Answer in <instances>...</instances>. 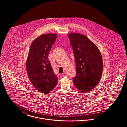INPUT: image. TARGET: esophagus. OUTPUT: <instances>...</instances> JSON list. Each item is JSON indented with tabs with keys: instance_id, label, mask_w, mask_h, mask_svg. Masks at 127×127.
<instances>
[{
	"instance_id": "obj_1",
	"label": "esophagus",
	"mask_w": 127,
	"mask_h": 127,
	"mask_svg": "<svg viewBox=\"0 0 127 127\" xmlns=\"http://www.w3.org/2000/svg\"><path fill=\"white\" fill-rule=\"evenodd\" d=\"M62 75L63 76H66V72H63V73H62Z\"/></svg>"
}]
</instances>
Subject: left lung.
Returning <instances> with one entry per match:
<instances>
[{"label":"left lung","mask_w":127,"mask_h":127,"mask_svg":"<svg viewBox=\"0 0 127 127\" xmlns=\"http://www.w3.org/2000/svg\"><path fill=\"white\" fill-rule=\"evenodd\" d=\"M74 54L76 75L73 78L75 87L82 92H89L99 83L103 63L97 46L84 35L68 34Z\"/></svg>","instance_id":"8db88e82"}]
</instances>
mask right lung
<instances>
[{"instance_id":"obj_1","label":"right lung","mask_w":127,"mask_h":127,"mask_svg":"<svg viewBox=\"0 0 127 127\" xmlns=\"http://www.w3.org/2000/svg\"><path fill=\"white\" fill-rule=\"evenodd\" d=\"M57 35L47 33L34 40L29 51L26 63L30 81L39 92L47 94L55 87L58 78L48 59L49 52Z\"/></svg>"}]
</instances>
